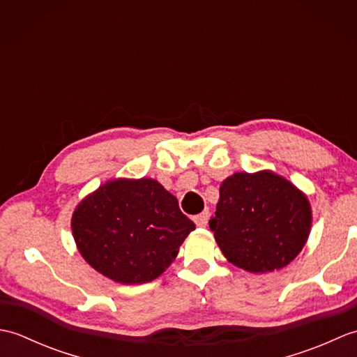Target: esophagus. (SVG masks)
<instances>
[{"label": "esophagus", "mask_w": 357, "mask_h": 357, "mask_svg": "<svg viewBox=\"0 0 357 357\" xmlns=\"http://www.w3.org/2000/svg\"><path fill=\"white\" fill-rule=\"evenodd\" d=\"M193 221L198 227H206L208 222V211H202V213L193 216Z\"/></svg>", "instance_id": "esophagus-1"}]
</instances>
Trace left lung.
Masks as SVG:
<instances>
[{
	"instance_id": "obj_1",
	"label": "left lung",
	"mask_w": 357,
	"mask_h": 357,
	"mask_svg": "<svg viewBox=\"0 0 357 357\" xmlns=\"http://www.w3.org/2000/svg\"><path fill=\"white\" fill-rule=\"evenodd\" d=\"M208 224L229 262L250 273H267L285 267L304 248L312 207L307 196L279 174L242 172L219 187Z\"/></svg>"
}]
</instances>
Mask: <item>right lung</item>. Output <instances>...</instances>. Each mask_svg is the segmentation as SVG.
Segmentation results:
<instances>
[{"label": "right lung", "mask_w": 357, "mask_h": 357, "mask_svg": "<svg viewBox=\"0 0 357 357\" xmlns=\"http://www.w3.org/2000/svg\"><path fill=\"white\" fill-rule=\"evenodd\" d=\"M195 224L155 179H113L72 216L81 256L119 284H146L169 268Z\"/></svg>", "instance_id": "add662e5"}]
</instances>
